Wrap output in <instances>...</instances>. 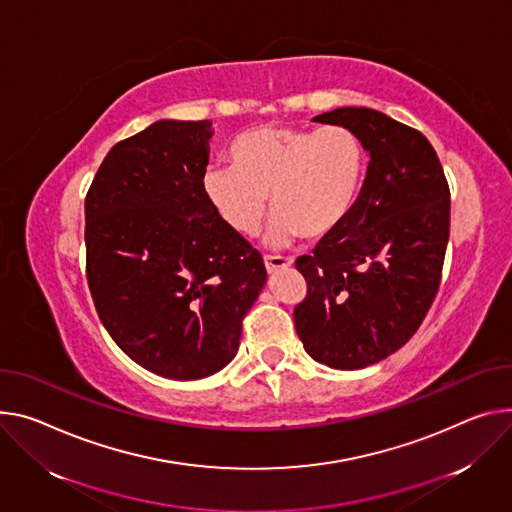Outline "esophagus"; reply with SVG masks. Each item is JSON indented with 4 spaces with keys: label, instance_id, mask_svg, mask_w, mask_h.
I'll return each instance as SVG.
<instances>
[{
    "label": "esophagus",
    "instance_id": "esophagus-1",
    "mask_svg": "<svg viewBox=\"0 0 512 512\" xmlns=\"http://www.w3.org/2000/svg\"><path fill=\"white\" fill-rule=\"evenodd\" d=\"M292 265V257H284V255H265V269L269 273H275L280 269H288Z\"/></svg>",
    "mask_w": 512,
    "mask_h": 512
}]
</instances>
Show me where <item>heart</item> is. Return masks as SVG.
<instances>
[{"mask_svg": "<svg viewBox=\"0 0 512 512\" xmlns=\"http://www.w3.org/2000/svg\"><path fill=\"white\" fill-rule=\"evenodd\" d=\"M228 157L230 165L204 171L206 198L232 230L251 237L269 194L275 214L265 241L271 247L335 230L355 204L365 165L357 132L343 124L261 126L241 134Z\"/></svg>", "mask_w": 512, "mask_h": 512, "instance_id": "b5f03b06", "label": "heart"}]
</instances>
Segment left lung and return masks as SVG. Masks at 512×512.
Listing matches in <instances>:
<instances>
[{"label": "left lung", "instance_id": "1", "mask_svg": "<svg viewBox=\"0 0 512 512\" xmlns=\"http://www.w3.org/2000/svg\"><path fill=\"white\" fill-rule=\"evenodd\" d=\"M314 122L355 130L369 163L345 220L296 259L308 284L296 333L314 361L361 369L398 351L437 296L449 185L427 136L378 110L337 108Z\"/></svg>", "mask_w": 512, "mask_h": 512}]
</instances>
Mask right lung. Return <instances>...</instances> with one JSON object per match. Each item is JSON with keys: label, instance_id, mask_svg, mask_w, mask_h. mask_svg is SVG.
Wrapping results in <instances>:
<instances>
[{"label": "right lung", "instance_id": "add662e5", "mask_svg": "<svg viewBox=\"0 0 512 512\" xmlns=\"http://www.w3.org/2000/svg\"><path fill=\"white\" fill-rule=\"evenodd\" d=\"M212 122L159 120L106 155L85 196V273L116 345L169 380L208 378L239 351L263 257L204 192Z\"/></svg>", "mask_w": 512, "mask_h": 512}]
</instances>
